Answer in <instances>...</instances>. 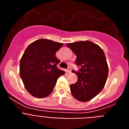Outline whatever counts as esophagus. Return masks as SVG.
<instances>
[{"label": "esophagus", "instance_id": "1", "mask_svg": "<svg viewBox=\"0 0 129 129\" xmlns=\"http://www.w3.org/2000/svg\"><path fill=\"white\" fill-rule=\"evenodd\" d=\"M71 71H72V70H71V69H70V68H68V70H67V72L68 73H70V72H71Z\"/></svg>", "mask_w": 129, "mask_h": 129}]
</instances>
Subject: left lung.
<instances>
[{
  "label": "left lung",
  "instance_id": "left-lung-1",
  "mask_svg": "<svg viewBox=\"0 0 129 129\" xmlns=\"http://www.w3.org/2000/svg\"><path fill=\"white\" fill-rule=\"evenodd\" d=\"M77 58L76 64L79 70H72L77 81L70 85V91L76 100L86 102L101 92L107 81L109 67L104 52L98 44L90 41L67 43Z\"/></svg>",
  "mask_w": 129,
  "mask_h": 129
}]
</instances>
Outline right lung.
I'll list each match as a JSON object with an SVG mask.
<instances>
[{"label":"right lung","instance_id":"obj_1","mask_svg":"<svg viewBox=\"0 0 129 129\" xmlns=\"http://www.w3.org/2000/svg\"><path fill=\"white\" fill-rule=\"evenodd\" d=\"M62 43L41 39L31 43L20 61V76L26 89L35 98H43L52 93L59 77L65 72L59 70L55 53Z\"/></svg>","mask_w":129,"mask_h":129}]
</instances>
